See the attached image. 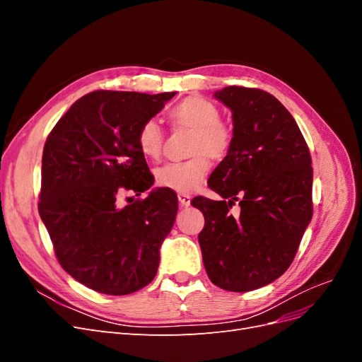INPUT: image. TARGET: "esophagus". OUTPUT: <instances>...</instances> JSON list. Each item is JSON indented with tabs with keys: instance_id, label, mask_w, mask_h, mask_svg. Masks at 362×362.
I'll use <instances>...</instances> for the list:
<instances>
[{
	"instance_id": "34e87169",
	"label": "esophagus",
	"mask_w": 362,
	"mask_h": 362,
	"mask_svg": "<svg viewBox=\"0 0 362 362\" xmlns=\"http://www.w3.org/2000/svg\"><path fill=\"white\" fill-rule=\"evenodd\" d=\"M178 201H180L181 206H189L192 198H190L189 194H185V193H178Z\"/></svg>"
}]
</instances>
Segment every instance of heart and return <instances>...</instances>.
Masks as SVG:
<instances>
[{"mask_svg":"<svg viewBox=\"0 0 362 362\" xmlns=\"http://www.w3.org/2000/svg\"><path fill=\"white\" fill-rule=\"evenodd\" d=\"M175 128H187L190 140L187 161L168 163L156 172L160 187L177 193L198 190L210 170V158L222 160L233 148V131L221 120V112L214 103L201 96H187L168 112ZM163 131L156 120H146L137 131V146L141 156L157 160L163 149Z\"/></svg>","mask_w":362,"mask_h":362,"instance_id":"b5f03b06","label":"heart"}]
</instances>
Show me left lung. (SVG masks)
<instances>
[{
    "label": "left lung",
    "instance_id": "1",
    "mask_svg": "<svg viewBox=\"0 0 362 362\" xmlns=\"http://www.w3.org/2000/svg\"><path fill=\"white\" fill-rule=\"evenodd\" d=\"M233 112V148L196 196L205 226L199 246L208 278L228 291L264 287L286 272L313 217V168L294 117L275 96L228 86L214 93ZM235 202L240 216L228 214Z\"/></svg>",
    "mask_w": 362,
    "mask_h": 362
}]
</instances>
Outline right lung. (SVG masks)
I'll use <instances>...</instances> for the list:
<instances>
[{
	"label": "right lung",
	"mask_w": 362,
	"mask_h": 362,
	"mask_svg": "<svg viewBox=\"0 0 362 362\" xmlns=\"http://www.w3.org/2000/svg\"><path fill=\"white\" fill-rule=\"evenodd\" d=\"M175 93H87L60 117L43 146L40 218L60 266L98 293H134L158 270L177 194L154 189L125 206L119 196H140L154 184L137 131Z\"/></svg>",
	"instance_id": "right-lung-1"
}]
</instances>
